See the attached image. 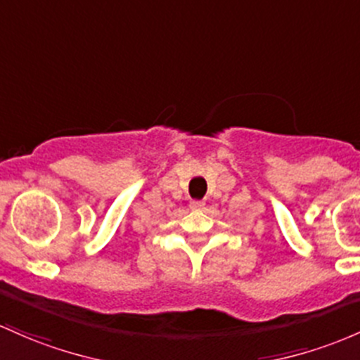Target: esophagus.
<instances>
[{"label":"esophagus","mask_w":360,"mask_h":360,"mask_svg":"<svg viewBox=\"0 0 360 360\" xmlns=\"http://www.w3.org/2000/svg\"><path fill=\"white\" fill-rule=\"evenodd\" d=\"M189 207H191V208H203V207H205V201H201V200H191V203H189Z\"/></svg>","instance_id":"esophagus-1"}]
</instances>
